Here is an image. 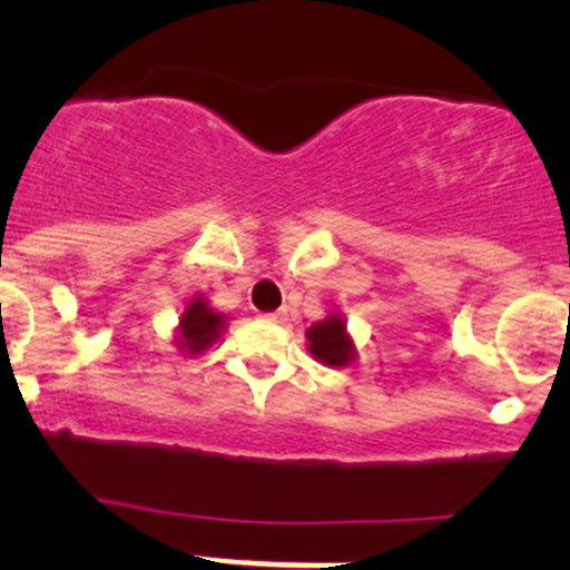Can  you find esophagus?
Returning <instances> with one entry per match:
<instances>
[{
	"mask_svg": "<svg viewBox=\"0 0 570 570\" xmlns=\"http://www.w3.org/2000/svg\"><path fill=\"white\" fill-rule=\"evenodd\" d=\"M264 320H267V322H278V325H284L286 314L284 312H273V314H264Z\"/></svg>",
	"mask_w": 570,
	"mask_h": 570,
	"instance_id": "34e87169",
	"label": "esophagus"
}]
</instances>
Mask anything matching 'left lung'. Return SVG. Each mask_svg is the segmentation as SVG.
<instances>
[{
    "label": "left lung",
    "mask_w": 570,
    "mask_h": 570,
    "mask_svg": "<svg viewBox=\"0 0 570 570\" xmlns=\"http://www.w3.org/2000/svg\"><path fill=\"white\" fill-rule=\"evenodd\" d=\"M308 353L320 361V364L342 370L358 358V347H355L353 336L347 331V320L342 312H331L325 320L314 322L306 331Z\"/></svg>",
    "instance_id": "1"
}]
</instances>
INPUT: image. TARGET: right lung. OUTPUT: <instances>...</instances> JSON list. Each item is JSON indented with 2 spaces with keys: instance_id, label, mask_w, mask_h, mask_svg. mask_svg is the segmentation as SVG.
Instances as JSON below:
<instances>
[{
  "instance_id": "obj_1",
  "label": "right lung",
  "mask_w": 570,
  "mask_h": 570,
  "mask_svg": "<svg viewBox=\"0 0 570 570\" xmlns=\"http://www.w3.org/2000/svg\"><path fill=\"white\" fill-rule=\"evenodd\" d=\"M228 317L226 314L215 312L206 301V295H189L184 303V312L178 317V325L174 331V347L181 350L184 355H198L209 350L217 338L226 333Z\"/></svg>"
}]
</instances>
